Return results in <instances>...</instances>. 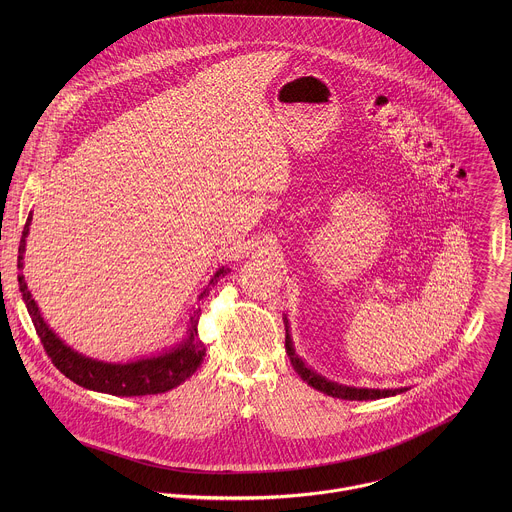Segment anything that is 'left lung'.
I'll return each mask as SVG.
<instances>
[{
  "label": "left lung",
  "mask_w": 512,
  "mask_h": 512,
  "mask_svg": "<svg viewBox=\"0 0 512 512\" xmlns=\"http://www.w3.org/2000/svg\"><path fill=\"white\" fill-rule=\"evenodd\" d=\"M286 327H288V319H286ZM286 353L292 361L295 372L309 384L313 386L315 390L327 394V396H333V398H341V400H378V398H386V396H396L408 388H394V390H378V388H355V386H343V384H337L333 380H327L325 376L313 372L309 366H305V363L295 355V349H293L292 337H290V329H286Z\"/></svg>",
  "instance_id": "8db88e82"
}]
</instances>
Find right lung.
<instances>
[{
    "label": "right lung",
    "mask_w": 512,
    "mask_h": 512,
    "mask_svg": "<svg viewBox=\"0 0 512 512\" xmlns=\"http://www.w3.org/2000/svg\"><path fill=\"white\" fill-rule=\"evenodd\" d=\"M31 215L27 217L21 242H19V256H17V268L23 270V254H25V238L29 234ZM226 274V268H220L219 272L211 278L209 286L215 284L220 276ZM19 292L23 295V301L27 305V311L31 315V321L35 325V331L43 343L45 353L51 357L53 365L57 366L67 378H71L78 386L112 394V396H147V394H161L167 392L179 384H183L189 376L195 374V370L203 363L205 357V345L199 339V315L201 309H195L189 319V329L185 333V339L175 345L173 349L157 355L147 357L134 363H104L90 357H84L76 353L69 345H65L43 321L41 311L27 290L25 276H17ZM209 288H205L199 295L205 297Z\"/></svg>",
    "instance_id": "add662e5"
}]
</instances>
